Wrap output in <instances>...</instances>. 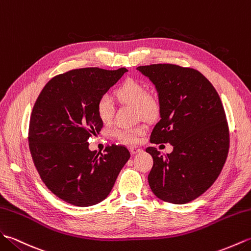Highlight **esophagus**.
Listing matches in <instances>:
<instances>
[{"label": "esophagus", "mask_w": 251, "mask_h": 251, "mask_svg": "<svg viewBox=\"0 0 251 251\" xmlns=\"http://www.w3.org/2000/svg\"><path fill=\"white\" fill-rule=\"evenodd\" d=\"M129 149H130V151H131L132 154H136V153L142 151V149L138 148V147H133V146H131Z\"/></svg>", "instance_id": "obj_1"}]
</instances>
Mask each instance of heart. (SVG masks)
Segmentation results:
<instances>
[{"mask_svg":"<svg viewBox=\"0 0 251 251\" xmlns=\"http://www.w3.org/2000/svg\"><path fill=\"white\" fill-rule=\"evenodd\" d=\"M116 99L121 104H131L136 107V114L144 119H153L159 114V101L153 94L147 93L145 83L137 79L129 78L117 87L114 91ZM97 116L103 125H108L113 120L115 107L107 96H102L96 104ZM146 131V126L138 125L125 129H117L113 135L126 144H135Z\"/></svg>","mask_w":251,"mask_h":251,"instance_id":"b5f03b06","label":"heart"}]
</instances>
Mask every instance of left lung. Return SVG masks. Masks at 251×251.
I'll use <instances>...</instances> for the list:
<instances>
[{"label":"left lung","mask_w":251,"mask_h":251,"mask_svg":"<svg viewBox=\"0 0 251 251\" xmlns=\"http://www.w3.org/2000/svg\"><path fill=\"white\" fill-rule=\"evenodd\" d=\"M137 70L153 83L159 98L160 120L150 142L173 146L166 154L146 149L153 159L150 189L164 202H191L213 185L227 157L230 135L221 100L197 70L175 64Z\"/></svg>","instance_id":"8db88e82"}]
</instances>
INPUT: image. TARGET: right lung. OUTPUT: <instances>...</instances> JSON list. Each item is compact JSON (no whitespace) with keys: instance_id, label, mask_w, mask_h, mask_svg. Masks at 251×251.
Segmentation results:
<instances>
[{"instance_id":"add662e5","label":"right lung","mask_w":251,"mask_h":251,"mask_svg":"<svg viewBox=\"0 0 251 251\" xmlns=\"http://www.w3.org/2000/svg\"><path fill=\"white\" fill-rule=\"evenodd\" d=\"M127 70L77 69L54 76L33 107L29 147L43 182L54 196L80 207L108 197L130 159L125 146L111 145L105 153L89 149L88 140L101 131L96 104Z\"/></svg>"}]
</instances>
